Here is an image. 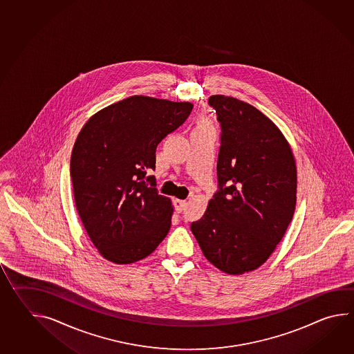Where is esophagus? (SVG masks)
I'll use <instances>...</instances> for the list:
<instances>
[{"instance_id": "esophagus-1", "label": "esophagus", "mask_w": 354, "mask_h": 354, "mask_svg": "<svg viewBox=\"0 0 354 354\" xmlns=\"http://www.w3.org/2000/svg\"><path fill=\"white\" fill-rule=\"evenodd\" d=\"M174 207H175V210H176L178 213H181L183 210L185 209V207H187V202H185V201H179V199H176V201H174Z\"/></svg>"}]
</instances>
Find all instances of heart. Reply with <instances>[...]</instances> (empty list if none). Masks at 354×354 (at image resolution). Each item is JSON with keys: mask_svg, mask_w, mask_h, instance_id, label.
<instances>
[{"mask_svg": "<svg viewBox=\"0 0 354 354\" xmlns=\"http://www.w3.org/2000/svg\"><path fill=\"white\" fill-rule=\"evenodd\" d=\"M198 127H210L209 123L207 122V121H201L199 124H198Z\"/></svg>", "mask_w": 354, "mask_h": 354, "instance_id": "b5f03b06", "label": "heart"}]
</instances>
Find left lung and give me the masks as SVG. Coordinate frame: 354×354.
<instances>
[{"label":"left lung","instance_id":"1","mask_svg":"<svg viewBox=\"0 0 354 354\" xmlns=\"http://www.w3.org/2000/svg\"><path fill=\"white\" fill-rule=\"evenodd\" d=\"M221 126L218 190L190 230L207 260L242 274L274 252L294 216L295 159L271 120L245 102L212 95Z\"/></svg>","mask_w":354,"mask_h":354}]
</instances>
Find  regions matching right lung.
I'll return each instance as SVG.
<instances>
[{"mask_svg": "<svg viewBox=\"0 0 354 354\" xmlns=\"http://www.w3.org/2000/svg\"><path fill=\"white\" fill-rule=\"evenodd\" d=\"M193 104L132 95L89 118L71 158L80 219L106 260L132 263L155 251L171 225V202L153 175L156 147Z\"/></svg>", "mask_w": 354, "mask_h": 354, "instance_id": "1", "label": "right lung"}]
</instances>
